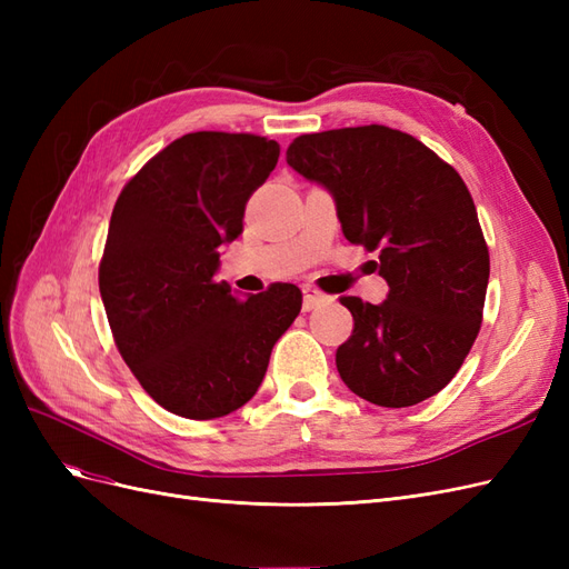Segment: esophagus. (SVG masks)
Listing matches in <instances>:
<instances>
[{
	"label": "esophagus",
	"mask_w": 569,
	"mask_h": 569,
	"mask_svg": "<svg viewBox=\"0 0 569 569\" xmlns=\"http://www.w3.org/2000/svg\"><path fill=\"white\" fill-rule=\"evenodd\" d=\"M332 301V297H327V295H322V291H318L316 287H303V311H313V308H318V306H322V303H330Z\"/></svg>",
	"instance_id": "34e87169"
}]
</instances>
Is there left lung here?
Instances as JSON below:
<instances>
[{
  "label": "left lung",
  "mask_w": 569,
  "mask_h": 569,
  "mask_svg": "<svg viewBox=\"0 0 569 569\" xmlns=\"http://www.w3.org/2000/svg\"><path fill=\"white\" fill-rule=\"evenodd\" d=\"M287 163L332 194L341 232L380 253L387 301L341 297L353 316L337 370L360 399L385 408L439 393L477 339L489 249L456 170L416 137L387 126L301 134Z\"/></svg>",
  "instance_id": "obj_1"
}]
</instances>
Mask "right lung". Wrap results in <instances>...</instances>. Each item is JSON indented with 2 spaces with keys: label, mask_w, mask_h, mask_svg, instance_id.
Instances as JSON below:
<instances>
[{
  "label": "right lung",
  "mask_w": 569,
  "mask_h": 569,
  "mask_svg": "<svg viewBox=\"0 0 569 569\" xmlns=\"http://www.w3.org/2000/svg\"><path fill=\"white\" fill-rule=\"evenodd\" d=\"M280 144L247 132H189L120 192L99 291L132 375L166 410L213 420L261 387L270 351L301 311V289L272 284L239 301L216 282L220 247L242 234L249 197Z\"/></svg>",
  "instance_id": "obj_1"
}]
</instances>
